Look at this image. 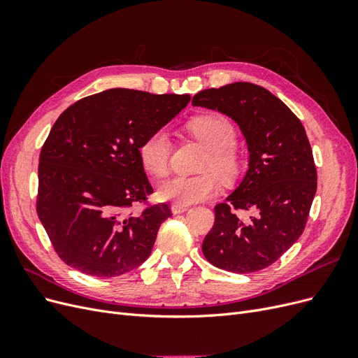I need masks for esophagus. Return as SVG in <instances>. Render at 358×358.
Here are the masks:
<instances>
[{
    "mask_svg": "<svg viewBox=\"0 0 358 358\" xmlns=\"http://www.w3.org/2000/svg\"><path fill=\"white\" fill-rule=\"evenodd\" d=\"M185 210H188V206H180V204H173L171 206V213H175V215L182 213V212H185Z\"/></svg>",
    "mask_w": 358,
    "mask_h": 358,
    "instance_id": "1",
    "label": "esophagus"
}]
</instances>
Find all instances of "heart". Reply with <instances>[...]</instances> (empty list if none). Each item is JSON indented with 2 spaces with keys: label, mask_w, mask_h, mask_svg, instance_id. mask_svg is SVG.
Wrapping results in <instances>:
<instances>
[{
  "label": "heart",
  "mask_w": 358,
  "mask_h": 358,
  "mask_svg": "<svg viewBox=\"0 0 358 358\" xmlns=\"http://www.w3.org/2000/svg\"><path fill=\"white\" fill-rule=\"evenodd\" d=\"M189 131L209 149L204 158L203 171H215L230 179L239 170V158L236 154L237 134L233 124L220 115L196 117L189 122ZM170 138L164 129L150 133L138 145V159L143 170L152 178H164L170 167ZM221 185L212 173L201 176H176L161 183L158 197L180 206H189L218 196Z\"/></svg>",
  "instance_id": "b5f03b06"
}]
</instances>
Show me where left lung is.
Here are the masks:
<instances>
[{"instance_id": "8db88e82", "label": "left lung", "mask_w": 358, "mask_h": 358, "mask_svg": "<svg viewBox=\"0 0 358 358\" xmlns=\"http://www.w3.org/2000/svg\"><path fill=\"white\" fill-rule=\"evenodd\" d=\"M192 106L218 110L239 125L248 145V170L225 203L201 249L227 272L266 268L294 245L317 192V169L300 119L263 86L236 82L194 95ZM251 210L243 222L234 209Z\"/></svg>"}]
</instances>
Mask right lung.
<instances>
[{
    "instance_id": "obj_1",
    "label": "right lung",
    "mask_w": 358,
    "mask_h": 358,
    "mask_svg": "<svg viewBox=\"0 0 358 358\" xmlns=\"http://www.w3.org/2000/svg\"><path fill=\"white\" fill-rule=\"evenodd\" d=\"M189 100L185 94L113 88L61 113L41 148L37 213L64 263L112 278L146 262L171 212L157 204L129 213L154 191L137 149Z\"/></svg>"
}]
</instances>
